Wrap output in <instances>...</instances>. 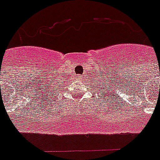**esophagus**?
<instances>
[{
	"label": "esophagus",
	"instance_id": "1",
	"mask_svg": "<svg viewBox=\"0 0 160 160\" xmlns=\"http://www.w3.org/2000/svg\"><path fill=\"white\" fill-rule=\"evenodd\" d=\"M78 78H79V79H81V77H80H80H78Z\"/></svg>",
	"mask_w": 160,
	"mask_h": 160
}]
</instances>
